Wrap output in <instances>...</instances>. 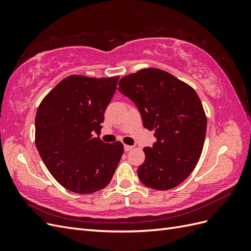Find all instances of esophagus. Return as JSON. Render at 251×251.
<instances>
[{
	"instance_id": "34e87169",
	"label": "esophagus",
	"mask_w": 251,
	"mask_h": 251,
	"mask_svg": "<svg viewBox=\"0 0 251 251\" xmlns=\"http://www.w3.org/2000/svg\"><path fill=\"white\" fill-rule=\"evenodd\" d=\"M133 148H134V147H132V146H127V144H125V151H131Z\"/></svg>"
}]
</instances>
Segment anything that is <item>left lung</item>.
Returning a JSON list of instances; mask_svg holds the SVG:
<instances>
[{
    "label": "left lung",
    "mask_w": 251,
    "mask_h": 251,
    "mask_svg": "<svg viewBox=\"0 0 251 251\" xmlns=\"http://www.w3.org/2000/svg\"><path fill=\"white\" fill-rule=\"evenodd\" d=\"M118 90L132 100L143 126L155 131L153 148H144L146 160L137 173L142 183L168 191L182 183L198 163L207 120L196 91L186 82L157 68L128 74Z\"/></svg>",
    "instance_id": "obj_1"
}]
</instances>
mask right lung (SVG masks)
Listing matches in <instances>:
<instances>
[{
	"label": "right lung",
	"mask_w": 251,
	"mask_h": 251,
	"mask_svg": "<svg viewBox=\"0 0 251 251\" xmlns=\"http://www.w3.org/2000/svg\"><path fill=\"white\" fill-rule=\"evenodd\" d=\"M119 76L70 75L44 97L35 115V146L58 183L76 194L107 186L124 154V144L104 143L103 113Z\"/></svg>",
	"instance_id": "1"
}]
</instances>
